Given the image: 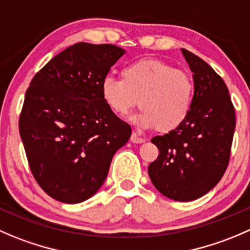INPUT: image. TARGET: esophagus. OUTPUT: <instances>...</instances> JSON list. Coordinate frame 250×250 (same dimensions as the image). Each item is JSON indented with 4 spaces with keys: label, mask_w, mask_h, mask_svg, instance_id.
Listing matches in <instances>:
<instances>
[{
    "label": "esophagus",
    "mask_w": 250,
    "mask_h": 250,
    "mask_svg": "<svg viewBox=\"0 0 250 250\" xmlns=\"http://www.w3.org/2000/svg\"><path fill=\"white\" fill-rule=\"evenodd\" d=\"M130 142L134 143V144H142V143L145 142V139H144V138L139 137V135H138L137 133L133 132L132 135H130Z\"/></svg>",
    "instance_id": "obj_1"
}]
</instances>
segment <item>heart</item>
Wrapping results in <instances>:
<instances>
[{
	"label": "heart",
	"mask_w": 250,
	"mask_h": 250,
	"mask_svg": "<svg viewBox=\"0 0 250 250\" xmlns=\"http://www.w3.org/2000/svg\"><path fill=\"white\" fill-rule=\"evenodd\" d=\"M100 91L105 105L121 117L140 104L143 110L133 121L143 128L157 127L161 132L183 125L194 101V83L189 74L150 57L125 64L121 78H104Z\"/></svg>",
	"instance_id": "heart-1"
}]
</instances>
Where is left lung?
I'll return each mask as SVG.
<instances>
[{"label": "left lung", "instance_id": "obj_1", "mask_svg": "<svg viewBox=\"0 0 250 250\" xmlns=\"http://www.w3.org/2000/svg\"><path fill=\"white\" fill-rule=\"evenodd\" d=\"M182 53L193 72V107L177 129L152 138L160 154L149 165L147 173L165 197L192 202L209 193L224 176L236 115L221 77L190 51L182 48Z\"/></svg>", "mask_w": 250, "mask_h": 250}]
</instances>
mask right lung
I'll return each instance as SVG.
<instances>
[{
  "label": "right lung",
  "mask_w": 250,
  "mask_h": 250,
  "mask_svg": "<svg viewBox=\"0 0 250 250\" xmlns=\"http://www.w3.org/2000/svg\"><path fill=\"white\" fill-rule=\"evenodd\" d=\"M125 50L78 42L50 60L30 82L19 133L39 186L58 202L93 197L132 134L104 103L100 85Z\"/></svg>",
  "instance_id": "add662e5"
}]
</instances>
